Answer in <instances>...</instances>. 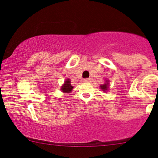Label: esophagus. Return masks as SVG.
Listing matches in <instances>:
<instances>
[{
    "label": "esophagus",
    "instance_id": "obj_1",
    "mask_svg": "<svg viewBox=\"0 0 158 158\" xmlns=\"http://www.w3.org/2000/svg\"><path fill=\"white\" fill-rule=\"evenodd\" d=\"M91 81V78H85L84 79V82H86V83H89Z\"/></svg>",
    "mask_w": 158,
    "mask_h": 158
}]
</instances>
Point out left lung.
I'll return each mask as SVG.
<instances>
[{
  "mask_svg": "<svg viewBox=\"0 0 158 158\" xmlns=\"http://www.w3.org/2000/svg\"><path fill=\"white\" fill-rule=\"evenodd\" d=\"M108 83H105V84L100 85V88L102 89V90H103V91H106L107 89H108Z\"/></svg>",
  "mask_w": 158,
  "mask_h": 158,
  "instance_id": "1",
  "label": "left lung"
}]
</instances>
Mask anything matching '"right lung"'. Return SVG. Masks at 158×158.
<instances>
[{
	"mask_svg": "<svg viewBox=\"0 0 158 158\" xmlns=\"http://www.w3.org/2000/svg\"><path fill=\"white\" fill-rule=\"evenodd\" d=\"M73 85H71L70 84V81H69V79H67V81H65V83H64V84L62 85L61 87V90L63 92H70L72 90H73Z\"/></svg>",
	"mask_w": 158,
	"mask_h": 158,
	"instance_id": "right-lung-1",
	"label": "right lung"
}]
</instances>
